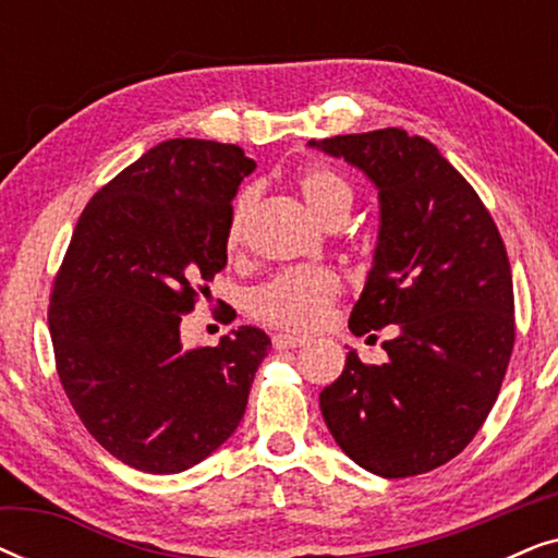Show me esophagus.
Wrapping results in <instances>:
<instances>
[{
    "instance_id": "34e87169",
    "label": "esophagus",
    "mask_w": 558,
    "mask_h": 558,
    "mask_svg": "<svg viewBox=\"0 0 558 558\" xmlns=\"http://www.w3.org/2000/svg\"><path fill=\"white\" fill-rule=\"evenodd\" d=\"M271 342H274V348L277 350H292V348H302L304 342V338H296V335H284V332H279V335H274L271 338Z\"/></svg>"
}]
</instances>
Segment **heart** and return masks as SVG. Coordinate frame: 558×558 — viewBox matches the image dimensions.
<instances>
[{
	"label": "heart",
	"instance_id": "obj_1",
	"mask_svg": "<svg viewBox=\"0 0 558 558\" xmlns=\"http://www.w3.org/2000/svg\"><path fill=\"white\" fill-rule=\"evenodd\" d=\"M294 185L300 190L302 201L315 216L327 220L348 216L353 203V187L348 180L325 165H307L294 174ZM254 203L251 190L235 197L231 218H228L226 246L239 248L246 233V218ZM340 294V277L325 266H296L287 269L256 287L248 296L251 315L271 327H281L289 332L317 330L330 315L332 302Z\"/></svg>",
	"mask_w": 558,
	"mask_h": 558
}]
</instances>
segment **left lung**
<instances>
[{"label": "left lung", "instance_id": "left-lung-1", "mask_svg": "<svg viewBox=\"0 0 558 558\" xmlns=\"http://www.w3.org/2000/svg\"><path fill=\"white\" fill-rule=\"evenodd\" d=\"M310 147L342 157L378 190L376 254L350 330L399 325L386 363L365 365L350 350L319 409L363 470L422 475L470 445L500 393L515 342L506 246L470 182L424 136L391 126Z\"/></svg>", "mask_w": 558, "mask_h": 558}]
</instances>
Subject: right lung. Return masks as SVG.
<instances>
[{"mask_svg": "<svg viewBox=\"0 0 558 558\" xmlns=\"http://www.w3.org/2000/svg\"><path fill=\"white\" fill-rule=\"evenodd\" d=\"M256 162L235 144L167 140L83 208L50 292L60 384L106 452L172 475L241 424L269 335L243 325L182 348V315L223 269L231 201Z\"/></svg>", "mask_w": 558, "mask_h": 558, "instance_id": "right-lung-1", "label": "right lung"}]
</instances>
